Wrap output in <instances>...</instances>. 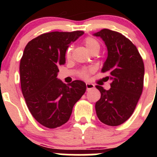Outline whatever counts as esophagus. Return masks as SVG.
I'll return each instance as SVG.
<instances>
[{"label": "esophagus", "instance_id": "obj_1", "mask_svg": "<svg viewBox=\"0 0 157 157\" xmlns=\"http://www.w3.org/2000/svg\"><path fill=\"white\" fill-rule=\"evenodd\" d=\"M94 88V84H91V83H86V90H90Z\"/></svg>", "mask_w": 157, "mask_h": 157}]
</instances>
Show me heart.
<instances>
[{
    "label": "heart",
    "instance_id": "obj_1",
    "mask_svg": "<svg viewBox=\"0 0 157 157\" xmlns=\"http://www.w3.org/2000/svg\"><path fill=\"white\" fill-rule=\"evenodd\" d=\"M83 43L84 45H86V47L87 48L90 52L92 53L94 51H98L99 52L100 48H101V44H100L99 41L98 39H96L95 37H91V36H88V37H86L83 40ZM71 51H72V46L67 47V48L66 52H65V56H66L67 59H70L71 56ZM90 70H88V69H84V70L81 71L78 74V76L83 79H87L90 76Z\"/></svg>",
    "mask_w": 157,
    "mask_h": 157
}]
</instances>
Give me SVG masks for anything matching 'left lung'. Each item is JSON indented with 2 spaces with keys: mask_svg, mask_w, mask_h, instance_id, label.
Segmentation results:
<instances>
[{
  "mask_svg": "<svg viewBox=\"0 0 157 157\" xmlns=\"http://www.w3.org/2000/svg\"><path fill=\"white\" fill-rule=\"evenodd\" d=\"M94 35L101 37L108 48V57L101 71L108 72L111 88L96 86L101 98L96 102L98 119L106 125L116 127L133 114L142 93L145 67L138 48L117 31L103 29Z\"/></svg>",
  "mask_w": 157,
  "mask_h": 157,
  "instance_id": "8db88e82",
  "label": "left lung"
}]
</instances>
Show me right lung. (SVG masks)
Listing matches in <instances>:
<instances>
[{
	"instance_id": "right-lung-1",
	"label": "right lung",
	"mask_w": 157,
	"mask_h": 157,
	"mask_svg": "<svg viewBox=\"0 0 157 157\" xmlns=\"http://www.w3.org/2000/svg\"><path fill=\"white\" fill-rule=\"evenodd\" d=\"M83 33H45L24 48L19 65L22 93L33 117L47 128L68 121L75 104L86 92L82 81L75 80L67 86L56 78L58 67L65 63L67 48Z\"/></svg>"
}]
</instances>
